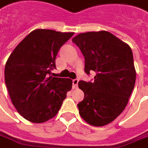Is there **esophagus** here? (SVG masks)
<instances>
[{
    "label": "esophagus",
    "mask_w": 148,
    "mask_h": 148,
    "mask_svg": "<svg viewBox=\"0 0 148 148\" xmlns=\"http://www.w3.org/2000/svg\"><path fill=\"white\" fill-rule=\"evenodd\" d=\"M78 83H79V80L78 79H74L72 80V84H73V88L76 89L78 86Z\"/></svg>",
    "instance_id": "esophagus-1"
}]
</instances>
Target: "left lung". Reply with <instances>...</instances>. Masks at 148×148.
<instances>
[{"instance_id": "8db88e82", "label": "left lung", "mask_w": 148, "mask_h": 148, "mask_svg": "<svg viewBox=\"0 0 148 148\" xmlns=\"http://www.w3.org/2000/svg\"><path fill=\"white\" fill-rule=\"evenodd\" d=\"M72 42L84 56L86 74H96L92 82L78 83L84 92V100L77 104L79 114L92 126H105L123 112L135 86L132 51L105 31L82 33Z\"/></svg>"}]
</instances>
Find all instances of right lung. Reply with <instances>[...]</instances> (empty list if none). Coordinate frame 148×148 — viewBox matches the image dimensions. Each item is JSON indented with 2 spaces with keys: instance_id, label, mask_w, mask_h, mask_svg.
I'll return each instance as SVG.
<instances>
[{
  "instance_id": "obj_1",
  "label": "right lung",
  "mask_w": 148,
  "mask_h": 148,
  "mask_svg": "<svg viewBox=\"0 0 148 148\" xmlns=\"http://www.w3.org/2000/svg\"><path fill=\"white\" fill-rule=\"evenodd\" d=\"M74 35L37 29L18 43L5 65V84L18 114L35 123L56 115L72 80L51 76L60 48Z\"/></svg>"
}]
</instances>
